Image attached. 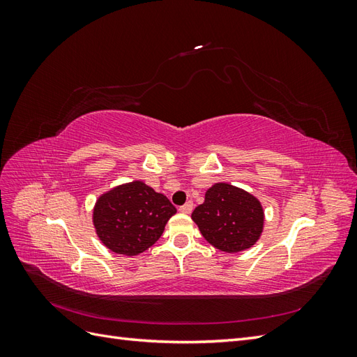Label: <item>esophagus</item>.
Segmentation results:
<instances>
[{
    "mask_svg": "<svg viewBox=\"0 0 357 357\" xmlns=\"http://www.w3.org/2000/svg\"><path fill=\"white\" fill-rule=\"evenodd\" d=\"M181 213H186L189 214L192 210H193V202L192 201H188L185 205H181V207L178 208Z\"/></svg>",
    "mask_w": 357,
    "mask_h": 357,
    "instance_id": "1",
    "label": "esophagus"
}]
</instances>
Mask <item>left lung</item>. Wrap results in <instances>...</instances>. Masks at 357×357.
<instances>
[{"instance_id": "8db88e82", "label": "left lung", "mask_w": 357, "mask_h": 357, "mask_svg": "<svg viewBox=\"0 0 357 357\" xmlns=\"http://www.w3.org/2000/svg\"><path fill=\"white\" fill-rule=\"evenodd\" d=\"M192 219L204 238L226 253L252 247L264 228L261 202L228 183H218L210 188L204 204L193 210Z\"/></svg>"}]
</instances>
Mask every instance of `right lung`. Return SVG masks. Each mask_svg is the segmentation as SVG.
<instances>
[{"mask_svg":"<svg viewBox=\"0 0 357 357\" xmlns=\"http://www.w3.org/2000/svg\"><path fill=\"white\" fill-rule=\"evenodd\" d=\"M176 207L162 193L132 181L102 195L95 205L93 225L112 252L135 256L153 245Z\"/></svg>","mask_w":357,"mask_h":357,"instance_id":"add662e5","label":"right lung"}]
</instances>
